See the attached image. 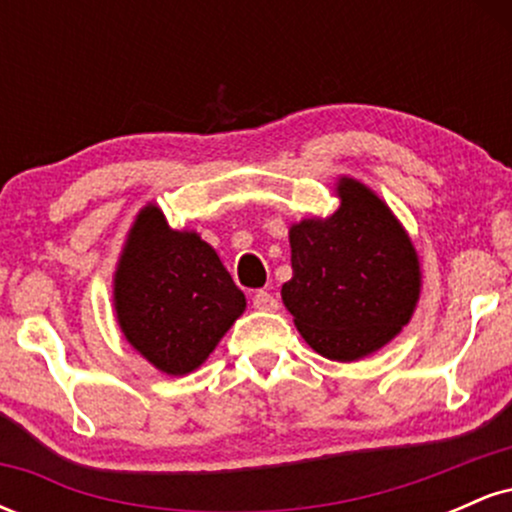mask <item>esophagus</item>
I'll return each instance as SVG.
<instances>
[{
	"mask_svg": "<svg viewBox=\"0 0 512 512\" xmlns=\"http://www.w3.org/2000/svg\"><path fill=\"white\" fill-rule=\"evenodd\" d=\"M252 305H255L257 310H262V313H274V310H279V301H276L269 291H257L255 296H252Z\"/></svg>",
	"mask_w": 512,
	"mask_h": 512,
	"instance_id": "obj_1",
	"label": "esophagus"
}]
</instances>
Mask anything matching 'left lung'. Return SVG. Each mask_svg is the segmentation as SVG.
<instances>
[{
    "label": "left lung",
    "mask_w": 512,
    "mask_h": 512,
    "mask_svg": "<svg viewBox=\"0 0 512 512\" xmlns=\"http://www.w3.org/2000/svg\"><path fill=\"white\" fill-rule=\"evenodd\" d=\"M339 207L291 223L293 276L281 301L310 349L351 363L390 344L409 325L421 296V262L395 211L339 175Z\"/></svg>",
    "instance_id": "obj_1"
}]
</instances>
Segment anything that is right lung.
Listing matches in <instances>:
<instances>
[{"instance_id": "right-lung-1", "label": "right lung", "mask_w": 512, "mask_h": 512, "mask_svg": "<svg viewBox=\"0 0 512 512\" xmlns=\"http://www.w3.org/2000/svg\"><path fill=\"white\" fill-rule=\"evenodd\" d=\"M245 305L207 240L170 228L154 202L139 209L113 274L115 320L137 354L166 375L192 373Z\"/></svg>"}]
</instances>
